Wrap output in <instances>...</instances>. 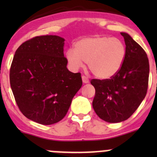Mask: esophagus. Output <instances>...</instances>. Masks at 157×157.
I'll return each instance as SVG.
<instances>
[{
    "mask_svg": "<svg viewBox=\"0 0 157 157\" xmlns=\"http://www.w3.org/2000/svg\"><path fill=\"white\" fill-rule=\"evenodd\" d=\"M82 80H83V83H89V79L86 76H82Z\"/></svg>",
    "mask_w": 157,
    "mask_h": 157,
    "instance_id": "obj_1",
    "label": "esophagus"
}]
</instances>
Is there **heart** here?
<instances>
[{"label":"heart","instance_id":"1","mask_svg":"<svg viewBox=\"0 0 157 157\" xmlns=\"http://www.w3.org/2000/svg\"><path fill=\"white\" fill-rule=\"evenodd\" d=\"M127 55L125 44L118 38L97 36L83 38L69 48L66 58L70 67L78 70L87 62L89 69L96 77L106 80L122 67Z\"/></svg>","mask_w":157,"mask_h":157}]
</instances>
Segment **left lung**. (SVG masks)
<instances>
[{"label": "left lung", "mask_w": 157, "mask_h": 157, "mask_svg": "<svg viewBox=\"0 0 157 157\" xmlns=\"http://www.w3.org/2000/svg\"><path fill=\"white\" fill-rule=\"evenodd\" d=\"M127 55L121 70L111 79H93L96 93L93 107L105 121H125L137 110L147 94L150 65L145 51L128 33H121Z\"/></svg>", "instance_id": "8db88e82"}]
</instances>
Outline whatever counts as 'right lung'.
<instances>
[{"mask_svg": "<svg viewBox=\"0 0 157 157\" xmlns=\"http://www.w3.org/2000/svg\"><path fill=\"white\" fill-rule=\"evenodd\" d=\"M64 41L52 35L33 38L17 49L11 64L16 102L23 115L41 124L63 119L83 83L80 73L67 68Z\"/></svg>", "mask_w": 157, "mask_h": 157, "instance_id": "obj_1", "label": "right lung"}]
</instances>
